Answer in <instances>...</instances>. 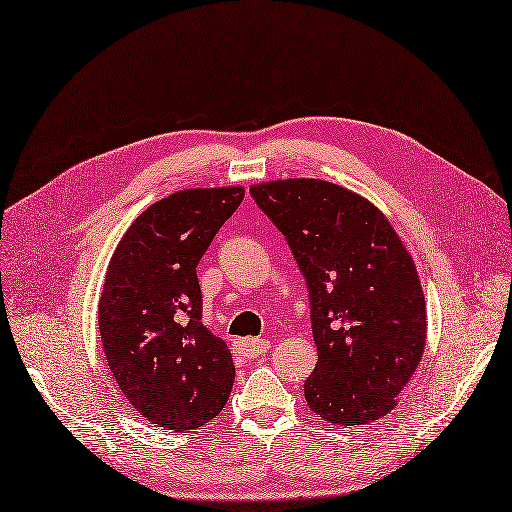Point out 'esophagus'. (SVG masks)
Here are the masks:
<instances>
[{
    "label": "esophagus",
    "instance_id": "esophagus-1",
    "mask_svg": "<svg viewBox=\"0 0 512 512\" xmlns=\"http://www.w3.org/2000/svg\"><path fill=\"white\" fill-rule=\"evenodd\" d=\"M234 348L244 358H257L270 350V342L268 339H259V337H242V339H236Z\"/></svg>",
    "mask_w": 512,
    "mask_h": 512
}]
</instances>
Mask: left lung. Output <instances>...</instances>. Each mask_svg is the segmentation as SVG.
<instances>
[{
	"label": "left lung",
	"mask_w": 512,
	"mask_h": 512,
	"mask_svg": "<svg viewBox=\"0 0 512 512\" xmlns=\"http://www.w3.org/2000/svg\"><path fill=\"white\" fill-rule=\"evenodd\" d=\"M251 196L308 285L318 350L304 384L310 409L342 426L384 418L426 346V301L405 244L380 208L329 181L278 179Z\"/></svg>",
	"instance_id": "left-lung-1"
}]
</instances>
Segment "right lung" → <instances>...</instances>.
Masks as SVG:
<instances>
[{
  "label": "right lung",
  "instance_id": "add662e5",
  "mask_svg": "<svg viewBox=\"0 0 512 512\" xmlns=\"http://www.w3.org/2000/svg\"><path fill=\"white\" fill-rule=\"evenodd\" d=\"M244 187L170 194L130 223L99 297L105 361L128 403L162 430L204 426L230 399L236 369L202 320L196 268Z\"/></svg>",
  "mask_w": 512,
  "mask_h": 512
}]
</instances>
